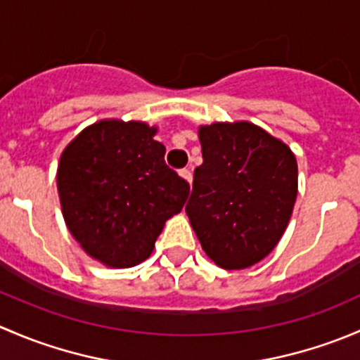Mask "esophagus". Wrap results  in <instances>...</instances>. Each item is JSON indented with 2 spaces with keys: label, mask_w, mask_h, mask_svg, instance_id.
Wrapping results in <instances>:
<instances>
[{
  "label": "esophagus",
  "mask_w": 360,
  "mask_h": 360,
  "mask_svg": "<svg viewBox=\"0 0 360 360\" xmlns=\"http://www.w3.org/2000/svg\"><path fill=\"white\" fill-rule=\"evenodd\" d=\"M179 176L183 177V179H186L188 183L191 184V179H193V174H191V170H190V169H183V170H179Z\"/></svg>",
  "instance_id": "34e87169"
}]
</instances>
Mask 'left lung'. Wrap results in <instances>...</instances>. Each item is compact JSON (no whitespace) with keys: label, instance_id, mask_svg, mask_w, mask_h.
Listing matches in <instances>:
<instances>
[{"label":"left lung","instance_id":"1","mask_svg":"<svg viewBox=\"0 0 360 360\" xmlns=\"http://www.w3.org/2000/svg\"><path fill=\"white\" fill-rule=\"evenodd\" d=\"M198 137L203 163L186 203L191 226L217 266H252L275 249L291 219L296 157L249 122L202 125Z\"/></svg>","mask_w":360,"mask_h":360}]
</instances>
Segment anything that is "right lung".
I'll return each mask as SVG.
<instances>
[{"mask_svg":"<svg viewBox=\"0 0 360 360\" xmlns=\"http://www.w3.org/2000/svg\"><path fill=\"white\" fill-rule=\"evenodd\" d=\"M157 127L101 120L60 155L57 190L69 231L94 259L130 268L153 252L190 184L165 163Z\"/></svg>","mask_w":360,"mask_h":360,"instance_id":"1","label":"right lung"}]
</instances>
